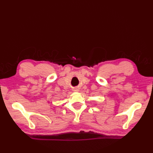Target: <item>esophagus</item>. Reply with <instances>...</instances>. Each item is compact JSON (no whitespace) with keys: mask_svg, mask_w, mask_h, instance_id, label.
<instances>
[{"mask_svg":"<svg viewBox=\"0 0 153 153\" xmlns=\"http://www.w3.org/2000/svg\"><path fill=\"white\" fill-rule=\"evenodd\" d=\"M74 91H79V90H78V89H75Z\"/></svg>","mask_w":153,"mask_h":153,"instance_id":"esophagus-1","label":"esophagus"}]
</instances>
